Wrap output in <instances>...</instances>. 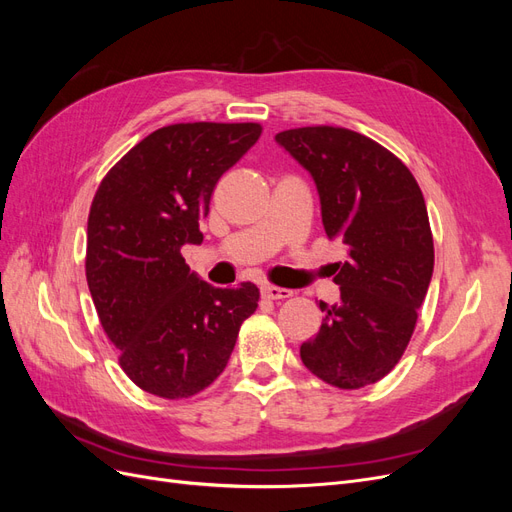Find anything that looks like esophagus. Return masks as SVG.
Returning <instances> with one entry per match:
<instances>
[{
  "label": "esophagus",
  "instance_id": "1",
  "mask_svg": "<svg viewBox=\"0 0 512 512\" xmlns=\"http://www.w3.org/2000/svg\"><path fill=\"white\" fill-rule=\"evenodd\" d=\"M260 292H262V297H267L271 301H280V299H290L292 297V290L280 288V286H271V284L262 286Z\"/></svg>",
  "mask_w": 512,
  "mask_h": 512
}]
</instances>
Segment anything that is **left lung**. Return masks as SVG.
Segmentation results:
<instances>
[{"label": "left lung", "instance_id": "8db88e82", "mask_svg": "<svg viewBox=\"0 0 512 512\" xmlns=\"http://www.w3.org/2000/svg\"><path fill=\"white\" fill-rule=\"evenodd\" d=\"M312 173L331 239L348 247L337 262L342 301H320L324 322L303 342L301 361L344 391L376 384L399 363L433 273V237L410 168L371 138L337 126L275 136Z\"/></svg>", "mask_w": 512, "mask_h": 512}]
</instances>
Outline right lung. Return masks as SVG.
Here are the masks:
<instances>
[{
  "label": "right lung",
  "mask_w": 512,
  "mask_h": 512,
  "mask_svg": "<svg viewBox=\"0 0 512 512\" xmlns=\"http://www.w3.org/2000/svg\"><path fill=\"white\" fill-rule=\"evenodd\" d=\"M262 134L260 123H173L145 136L100 181L87 220L85 275L126 376L162 399L218 378L260 292L215 288L185 265L215 183Z\"/></svg>",
  "instance_id": "obj_1"
}]
</instances>
